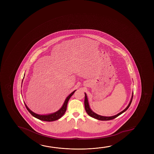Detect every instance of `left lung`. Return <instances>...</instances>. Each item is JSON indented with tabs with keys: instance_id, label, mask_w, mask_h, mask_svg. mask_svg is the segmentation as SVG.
I'll list each match as a JSON object with an SVG mask.
<instances>
[{
	"instance_id": "obj_1",
	"label": "left lung",
	"mask_w": 154,
	"mask_h": 154,
	"mask_svg": "<svg viewBox=\"0 0 154 154\" xmlns=\"http://www.w3.org/2000/svg\"><path fill=\"white\" fill-rule=\"evenodd\" d=\"M133 92L132 93V96H131V101L129 103L128 105L127 106L126 109H125L124 110L121 111V112H120L119 113L117 114L116 115L113 116H101L100 115H98L96 113H94L92 110L90 109V107L89 105V103H88V97H87V95L86 93H85V99H84V105H85V109L86 112V113L88 114V116H91L92 118H93L99 120H101V121H107V120H112L116 118V117L119 116L120 115H121V114L123 113L125 111L127 110V109H128L129 107L131 105V101H132V99H133Z\"/></svg>"
}]
</instances>
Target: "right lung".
Returning <instances> with one entry per match:
<instances>
[{
    "mask_svg": "<svg viewBox=\"0 0 154 154\" xmlns=\"http://www.w3.org/2000/svg\"><path fill=\"white\" fill-rule=\"evenodd\" d=\"M25 76V74H24ZM23 81H22V83L23 84ZM21 87H22V85H21ZM76 90L73 91L72 93H71L66 98V99L65 101L63 103V105L61 107V109H60L59 110L56 111L54 113H53L48 114H45V115H43V114H38L35 113L34 112H33V111H31L30 109L28 108L27 106L26 105V104L25 103V105L26 107V109H27L28 112L30 113L34 117H35L36 118L42 121H48V122H51V121H55L58 120L59 119L61 118L62 116H63L64 113H66V107H67V104L68 103L69 100L70 99L71 97L73 95V93H75V92Z\"/></svg>",
    "mask_w": 154,
    "mask_h": 154,
    "instance_id": "obj_1",
    "label": "right lung"
}]
</instances>
